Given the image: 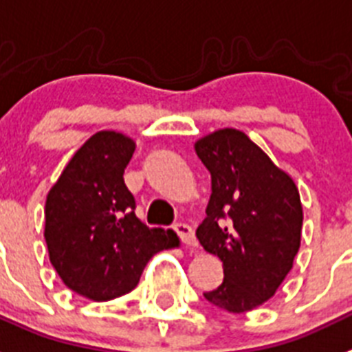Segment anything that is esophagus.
I'll list each match as a JSON object with an SVG mask.
<instances>
[{"label":"esophagus","instance_id":"1","mask_svg":"<svg viewBox=\"0 0 352 352\" xmlns=\"http://www.w3.org/2000/svg\"><path fill=\"white\" fill-rule=\"evenodd\" d=\"M174 230H176V234L179 235V239H182L185 245L190 246V248H196L197 246L196 235H194V230L187 225V223H178V225H174Z\"/></svg>","mask_w":352,"mask_h":352}]
</instances>
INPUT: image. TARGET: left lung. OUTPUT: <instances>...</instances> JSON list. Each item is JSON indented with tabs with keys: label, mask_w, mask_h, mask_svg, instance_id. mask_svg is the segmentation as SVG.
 <instances>
[{
	"label": "left lung",
	"mask_w": 352,
	"mask_h": 352,
	"mask_svg": "<svg viewBox=\"0 0 352 352\" xmlns=\"http://www.w3.org/2000/svg\"><path fill=\"white\" fill-rule=\"evenodd\" d=\"M212 178L207 217L196 235L223 263L221 286L205 293L230 313L272 298L300 248L302 203L293 178L243 131L225 127L194 144Z\"/></svg>",
	"instance_id": "obj_1"
}]
</instances>
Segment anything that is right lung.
<instances>
[{
	"label": "right lung",
	"instance_id": "obj_1",
	"mask_svg": "<svg viewBox=\"0 0 352 352\" xmlns=\"http://www.w3.org/2000/svg\"><path fill=\"white\" fill-rule=\"evenodd\" d=\"M136 144L98 131L69 160L46 196L45 239L55 272L72 292L95 302L133 292L145 264L179 245L173 230L136 217L124 170Z\"/></svg>",
	"mask_w": 352,
	"mask_h": 352
}]
</instances>
